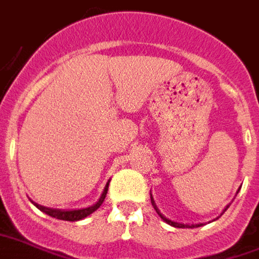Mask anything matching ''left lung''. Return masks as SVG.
I'll return each instance as SVG.
<instances>
[{
    "label": "left lung",
    "mask_w": 259,
    "mask_h": 259,
    "mask_svg": "<svg viewBox=\"0 0 259 259\" xmlns=\"http://www.w3.org/2000/svg\"><path fill=\"white\" fill-rule=\"evenodd\" d=\"M152 205L154 207V209H156V212L158 214V217H160V218H161L163 221H165V222H167L168 225L175 226V228H197V226H199V225H196V226H194V225H185V224H179V222H175V221H172V220H168V218H167L165 215H163L161 212H160V211H158V208L156 207V204H154V200H153V199H152Z\"/></svg>",
    "instance_id": "obj_1"
}]
</instances>
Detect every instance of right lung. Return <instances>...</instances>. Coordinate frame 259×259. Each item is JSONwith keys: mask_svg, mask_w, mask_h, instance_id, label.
Here are the masks:
<instances>
[{"mask_svg": "<svg viewBox=\"0 0 259 259\" xmlns=\"http://www.w3.org/2000/svg\"><path fill=\"white\" fill-rule=\"evenodd\" d=\"M107 189H109V184L106 185V188L103 190V193H102L101 199L99 201L96 203V204L91 205L88 208H82V209H73V211H60V209H52V208H47V207H42V205H38L33 203L35 207L38 209H41L42 212H45L47 215H50L52 218H56V220H62V221H71V222H74V221H80L82 218H85L90 214H92L94 211L101 207V204L103 203V200L106 197Z\"/></svg>", "mask_w": 259, "mask_h": 259, "instance_id": "add662e5", "label": "right lung"}]
</instances>
